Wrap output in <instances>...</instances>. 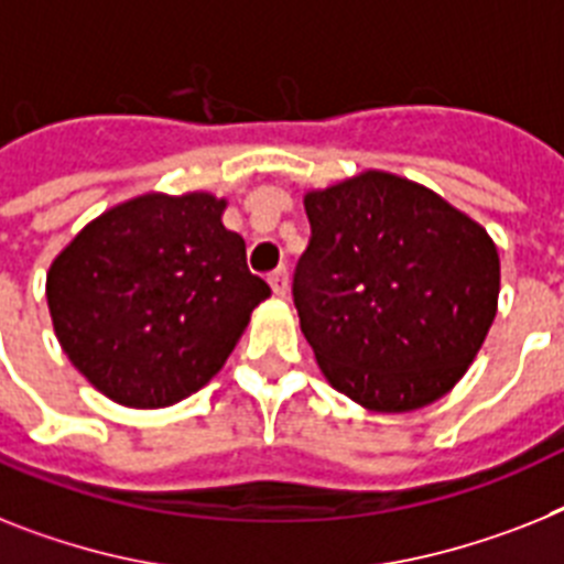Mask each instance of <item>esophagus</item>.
I'll return each mask as SVG.
<instances>
[{"label": "esophagus", "instance_id": "obj_1", "mask_svg": "<svg viewBox=\"0 0 564 564\" xmlns=\"http://www.w3.org/2000/svg\"><path fill=\"white\" fill-rule=\"evenodd\" d=\"M268 282H271V288L276 296H285L288 293V268L285 264H282V268H276V271L268 273Z\"/></svg>", "mask_w": 564, "mask_h": 564}]
</instances>
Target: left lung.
<instances>
[{
    "label": "left lung",
    "instance_id": "1",
    "mask_svg": "<svg viewBox=\"0 0 564 564\" xmlns=\"http://www.w3.org/2000/svg\"><path fill=\"white\" fill-rule=\"evenodd\" d=\"M293 305L328 383L371 412L444 398L499 305V250L432 189L369 170L305 195Z\"/></svg>",
    "mask_w": 564,
    "mask_h": 564
}]
</instances>
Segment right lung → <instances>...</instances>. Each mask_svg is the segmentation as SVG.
Listing matches in <instances>:
<instances>
[{"instance_id": "right-lung-1", "label": "right lung", "mask_w": 564, "mask_h": 564, "mask_svg": "<svg viewBox=\"0 0 564 564\" xmlns=\"http://www.w3.org/2000/svg\"><path fill=\"white\" fill-rule=\"evenodd\" d=\"M209 193L138 195L83 227L48 271L74 369L132 409L172 406L216 375L271 296Z\"/></svg>"}]
</instances>
